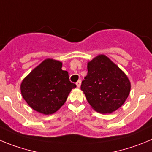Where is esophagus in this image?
<instances>
[{"label": "esophagus", "instance_id": "34e87169", "mask_svg": "<svg viewBox=\"0 0 152 152\" xmlns=\"http://www.w3.org/2000/svg\"><path fill=\"white\" fill-rule=\"evenodd\" d=\"M80 84H81V80H77V83H76V85H77V87H80Z\"/></svg>", "mask_w": 152, "mask_h": 152}]
</instances>
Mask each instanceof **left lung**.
Returning a JSON list of instances; mask_svg holds the SVG:
<instances>
[{
    "label": "left lung",
    "mask_w": 152,
    "mask_h": 152,
    "mask_svg": "<svg viewBox=\"0 0 152 152\" xmlns=\"http://www.w3.org/2000/svg\"><path fill=\"white\" fill-rule=\"evenodd\" d=\"M130 87L124 72L105 55L87 63V75L80 86L92 108L102 114L111 113L121 106Z\"/></svg>",
    "instance_id": "8db88e82"
}]
</instances>
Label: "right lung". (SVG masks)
Listing matches in <instances>:
<instances>
[{"mask_svg": "<svg viewBox=\"0 0 152 152\" xmlns=\"http://www.w3.org/2000/svg\"><path fill=\"white\" fill-rule=\"evenodd\" d=\"M62 66L59 61L47 59L22 80L20 86L22 97L37 112L44 115L55 113L65 103L71 90L76 87Z\"/></svg>", "mask_w": 152, "mask_h": 152, "instance_id": "1", "label": "right lung"}]
</instances>
